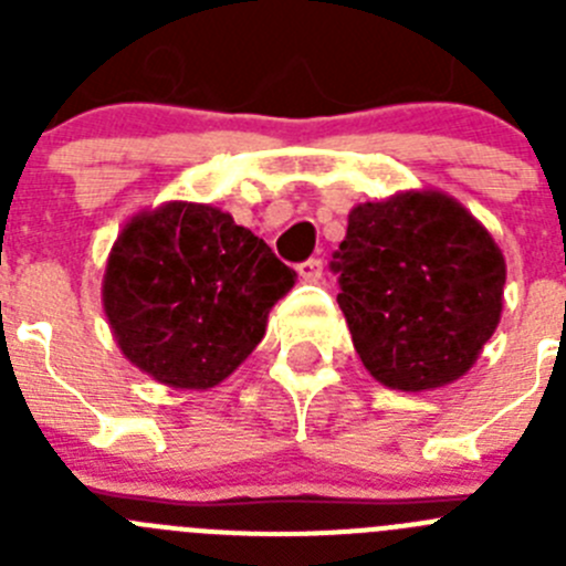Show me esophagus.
I'll return each instance as SVG.
<instances>
[{
  "instance_id": "1",
  "label": "esophagus",
  "mask_w": 566,
  "mask_h": 566,
  "mask_svg": "<svg viewBox=\"0 0 566 566\" xmlns=\"http://www.w3.org/2000/svg\"><path fill=\"white\" fill-rule=\"evenodd\" d=\"M297 274L306 280V283H319V280H323V260L308 258L306 263H300Z\"/></svg>"
}]
</instances>
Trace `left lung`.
Returning <instances> with one entry per match:
<instances>
[{
	"label": "left lung",
	"mask_w": 566,
	"mask_h": 566,
	"mask_svg": "<svg viewBox=\"0 0 566 566\" xmlns=\"http://www.w3.org/2000/svg\"><path fill=\"white\" fill-rule=\"evenodd\" d=\"M332 266L365 371L394 391L457 382L502 319V249L439 189L357 203Z\"/></svg>",
	"instance_id": "obj_1"
}]
</instances>
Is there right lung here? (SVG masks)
I'll return each mask as SVG.
<instances>
[{"mask_svg":"<svg viewBox=\"0 0 566 566\" xmlns=\"http://www.w3.org/2000/svg\"><path fill=\"white\" fill-rule=\"evenodd\" d=\"M294 280V269L229 212L167 201L124 223L104 266L102 303L138 371L207 391L258 348Z\"/></svg>","mask_w":566,"mask_h":566,"instance_id":"add662e5","label":"right lung"}]
</instances>
